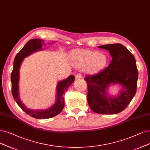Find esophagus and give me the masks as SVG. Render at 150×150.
Returning <instances> with one entry per match:
<instances>
[{"mask_svg": "<svg viewBox=\"0 0 150 150\" xmlns=\"http://www.w3.org/2000/svg\"><path fill=\"white\" fill-rule=\"evenodd\" d=\"M75 78H76V79H81V78H82V75H81V74H77L75 76Z\"/></svg>", "mask_w": 150, "mask_h": 150, "instance_id": "obj_1", "label": "esophagus"}]
</instances>
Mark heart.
Segmentation results:
<instances>
[{
    "mask_svg": "<svg viewBox=\"0 0 150 150\" xmlns=\"http://www.w3.org/2000/svg\"><path fill=\"white\" fill-rule=\"evenodd\" d=\"M72 63L75 67L85 68L88 74H95L105 67L108 57L98 51L76 49L71 53Z\"/></svg>",
    "mask_w": 150,
    "mask_h": 150,
    "instance_id": "obj_1",
    "label": "heart"
}]
</instances>
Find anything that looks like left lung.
<instances>
[{
  "instance_id": "1",
  "label": "left lung",
  "mask_w": 150,
  "mask_h": 150,
  "mask_svg": "<svg viewBox=\"0 0 150 150\" xmlns=\"http://www.w3.org/2000/svg\"><path fill=\"white\" fill-rule=\"evenodd\" d=\"M109 51L112 60L107 67L93 75H87V102L91 110L102 115L122 111L135 96L137 87L138 70L134 56L121 44L98 46ZM118 84L122 89L117 97L107 94L110 84Z\"/></svg>"
}]
</instances>
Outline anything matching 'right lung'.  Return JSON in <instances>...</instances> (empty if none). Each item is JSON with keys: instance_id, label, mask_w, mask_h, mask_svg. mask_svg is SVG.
I'll use <instances>...</instances> for the list:
<instances>
[{"instance_id": "obj_1", "label": "right lung", "mask_w": 150, "mask_h": 150, "mask_svg": "<svg viewBox=\"0 0 150 150\" xmlns=\"http://www.w3.org/2000/svg\"><path fill=\"white\" fill-rule=\"evenodd\" d=\"M44 40L34 39L29 40L23 49L17 53L14 62L13 68L11 74V92L14 100L22 110L27 115L36 119H49L57 116L63 110L64 106V93L67 91L69 86L74 81V76H69L66 79L58 82L57 86V100L55 104L49 109L45 110H32L24 105L19 97V77L20 68L23 59L31 53L42 50Z\"/></svg>"}]
</instances>
